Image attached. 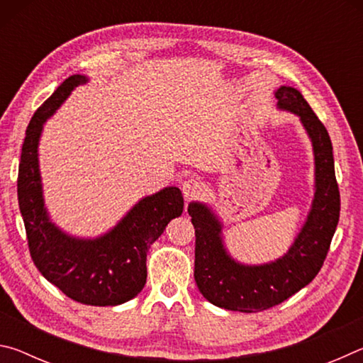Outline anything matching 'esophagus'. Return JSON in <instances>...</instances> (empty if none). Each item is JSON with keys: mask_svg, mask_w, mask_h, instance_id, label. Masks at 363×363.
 Returning <instances> with one entry per match:
<instances>
[{"mask_svg": "<svg viewBox=\"0 0 363 363\" xmlns=\"http://www.w3.org/2000/svg\"><path fill=\"white\" fill-rule=\"evenodd\" d=\"M201 192H203V186H201V182L199 179L190 177V179L184 181L182 194H184V199H186L187 201L196 199V196H200Z\"/></svg>", "mask_w": 363, "mask_h": 363, "instance_id": "1", "label": "esophagus"}]
</instances>
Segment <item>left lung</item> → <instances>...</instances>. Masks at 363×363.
<instances>
[{
  "instance_id": "left-lung-1",
  "label": "left lung",
  "mask_w": 363,
  "mask_h": 363,
  "mask_svg": "<svg viewBox=\"0 0 363 363\" xmlns=\"http://www.w3.org/2000/svg\"><path fill=\"white\" fill-rule=\"evenodd\" d=\"M275 97L280 110L299 116L312 143L315 163L314 200L290 250L279 259L259 266L238 262L227 253L223 224L211 208L200 201H192L187 208L195 229L194 277L200 293L214 306L247 314L284 303L315 279L340 220V189L327 128L298 89L280 86Z\"/></svg>"
}]
</instances>
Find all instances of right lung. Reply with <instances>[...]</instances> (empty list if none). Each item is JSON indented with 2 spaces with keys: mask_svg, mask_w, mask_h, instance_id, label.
I'll return each instance as SVG.
<instances>
[{
  "mask_svg": "<svg viewBox=\"0 0 363 363\" xmlns=\"http://www.w3.org/2000/svg\"><path fill=\"white\" fill-rule=\"evenodd\" d=\"M88 77L72 75L30 120L23 139L17 196L28 250L43 277L65 296L88 306H118L138 296L147 280V251L171 219L181 216L184 199L177 187L139 200L113 229L97 238L72 237L48 216L38 164L43 125Z\"/></svg>",
  "mask_w": 363,
  "mask_h": 363,
  "instance_id": "add662e5",
  "label": "right lung"
}]
</instances>
